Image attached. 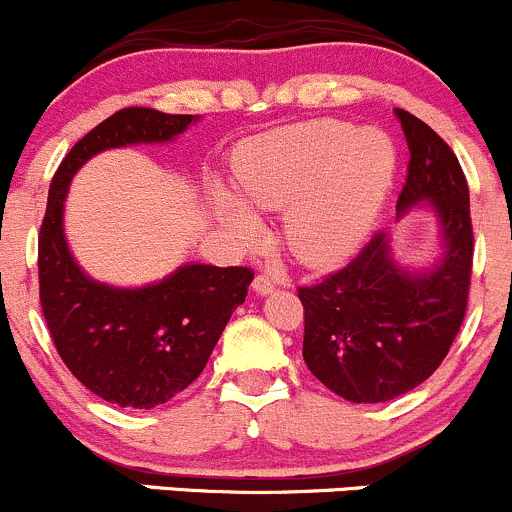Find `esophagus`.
I'll list each match as a JSON object with an SVG mask.
<instances>
[{"label":"esophagus","mask_w":512,"mask_h":512,"mask_svg":"<svg viewBox=\"0 0 512 512\" xmlns=\"http://www.w3.org/2000/svg\"><path fill=\"white\" fill-rule=\"evenodd\" d=\"M251 288H254L258 295H271L273 290H276V283H273L268 276H256L254 283H251Z\"/></svg>","instance_id":"esophagus-1"}]
</instances>
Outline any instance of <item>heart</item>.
Segmentation results:
<instances>
[{
	"mask_svg": "<svg viewBox=\"0 0 512 512\" xmlns=\"http://www.w3.org/2000/svg\"><path fill=\"white\" fill-rule=\"evenodd\" d=\"M395 146L378 129L315 119L256 136L236 156V185L251 210L285 212L283 244L307 268H332L364 244L395 175ZM214 207L236 239L258 234V219L232 195Z\"/></svg>",
	"mask_w": 512,
	"mask_h": 512,
	"instance_id": "heart-1",
	"label": "heart"
}]
</instances>
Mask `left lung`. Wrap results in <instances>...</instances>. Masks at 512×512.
Instances as JSON below:
<instances>
[{
    "instance_id": "1",
    "label": "left lung",
    "mask_w": 512,
    "mask_h": 512,
    "mask_svg": "<svg viewBox=\"0 0 512 512\" xmlns=\"http://www.w3.org/2000/svg\"><path fill=\"white\" fill-rule=\"evenodd\" d=\"M410 148L398 219L417 205L439 222L442 256L405 268L388 234H373L359 256L312 288L302 359L315 378L351 403H386L437 371L466 315L474 232L469 185L454 151L422 119L395 109Z\"/></svg>"
}]
</instances>
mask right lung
Wrapping results in <instances>:
<instances>
[{"label": "right lung", "instance_id": "1", "mask_svg": "<svg viewBox=\"0 0 512 512\" xmlns=\"http://www.w3.org/2000/svg\"><path fill=\"white\" fill-rule=\"evenodd\" d=\"M197 114L119 109L70 148L53 175L38 234L41 307L60 359L75 378L119 408L151 410L185 390L207 366L254 271L185 263L158 283L117 288L90 278L63 229L70 180L97 153L178 139Z\"/></svg>", "mask_w": 512, "mask_h": 512}]
</instances>
